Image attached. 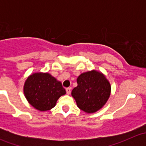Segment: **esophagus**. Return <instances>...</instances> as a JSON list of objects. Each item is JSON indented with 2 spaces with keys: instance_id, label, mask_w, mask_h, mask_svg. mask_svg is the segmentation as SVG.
<instances>
[{
  "instance_id": "obj_1",
  "label": "esophagus",
  "mask_w": 146,
  "mask_h": 146,
  "mask_svg": "<svg viewBox=\"0 0 146 146\" xmlns=\"http://www.w3.org/2000/svg\"><path fill=\"white\" fill-rule=\"evenodd\" d=\"M66 93L68 94V95H70V92H71V88H67L66 89Z\"/></svg>"
}]
</instances>
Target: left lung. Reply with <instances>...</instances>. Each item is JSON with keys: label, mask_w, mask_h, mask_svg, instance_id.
Returning a JSON list of instances; mask_svg holds the SVG:
<instances>
[{"label": "left lung", "mask_w": 146, "mask_h": 146, "mask_svg": "<svg viewBox=\"0 0 146 146\" xmlns=\"http://www.w3.org/2000/svg\"><path fill=\"white\" fill-rule=\"evenodd\" d=\"M77 82L78 86L73 88L71 95L82 111L95 112L108 100L111 86L102 73L95 70L82 73Z\"/></svg>", "instance_id": "obj_1"}]
</instances>
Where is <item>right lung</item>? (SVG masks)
I'll return each instance as SVG.
<instances>
[{
  "label": "right lung",
  "instance_id": "1",
  "mask_svg": "<svg viewBox=\"0 0 146 146\" xmlns=\"http://www.w3.org/2000/svg\"><path fill=\"white\" fill-rule=\"evenodd\" d=\"M24 93L29 104L40 111H47L56 105L58 98L66 94L61 82L48 73H34L27 79Z\"/></svg>",
  "mask_w": 146,
  "mask_h": 146
}]
</instances>
